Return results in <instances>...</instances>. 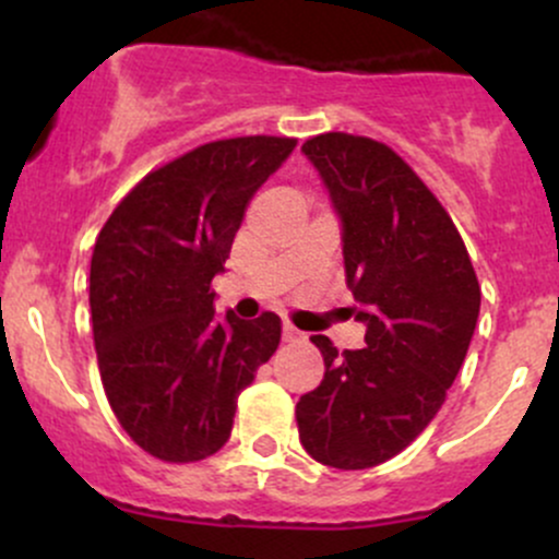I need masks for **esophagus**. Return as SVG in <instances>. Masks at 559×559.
Here are the masks:
<instances>
[{
    "label": "esophagus",
    "mask_w": 559,
    "mask_h": 559,
    "mask_svg": "<svg viewBox=\"0 0 559 559\" xmlns=\"http://www.w3.org/2000/svg\"><path fill=\"white\" fill-rule=\"evenodd\" d=\"M301 331L294 329L292 323H284V342H299Z\"/></svg>",
    "instance_id": "esophagus-1"
}]
</instances>
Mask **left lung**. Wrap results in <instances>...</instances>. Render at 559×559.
<instances>
[{"mask_svg": "<svg viewBox=\"0 0 559 559\" xmlns=\"http://www.w3.org/2000/svg\"><path fill=\"white\" fill-rule=\"evenodd\" d=\"M301 152L342 221L346 286L368 346L338 355L329 336H312L325 376L299 396V441L318 463L365 471L436 418L476 331L480 286L452 217L394 150L333 131Z\"/></svg>", "mask_w": 559, "mask_h": 559, "instance_id": "left-lung-1", "label": "left lung"}]
</instances>
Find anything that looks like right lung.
Segmentation results:
<instances>
[{
	"label": "right lung",
	"mask_w": 559,
	"mask_h": 559,
	"mask_svg": "<svg viewBox=\"0 0 559 559\" xmlns=\"http://www.w3.org/2000/svg\"><path fill=\"white\" fill-rule=\"evenodd\" d=\"M297 139L210 141L152 170L112 210L92 254L88 305L115 418L165 463H197L228 441L236 400L281 342V318H215L249 199Z\"/></svg>",
	"instance_id": "obj_1"
}]
</instances>
